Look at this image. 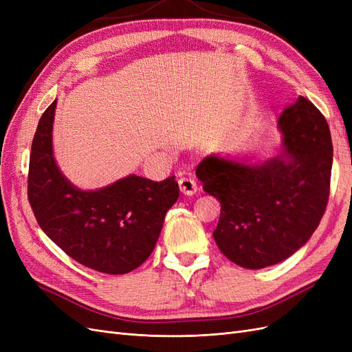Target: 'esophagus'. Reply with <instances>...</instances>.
<instances>
[{
	"mask_svg": "<svg viewBox=\"0 0 352 352\" xmlns=\"http://www.w3.org/2000/svg\"><path fill=\"white\" fill-rule=\"evenodd\" d=\"M197 182L192 177H180L179 179V189L180 192L185 194V195H194L197 192Z\"/></svg>",
	"mask_w": 352,
	"mask_h": 352,
	"instance_id": "1",
	"label": "esophagus"
}]
</instances>
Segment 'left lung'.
I'll use <instances>...</instances> for the list:
<instances>
[{
  "mask_svg": "<svg viewBox=\"0 0 352 352\" xmlns=\"http://www.w3.org/2000/svg\"><path fill=\"white\" fill-rule=\"evenodd\" d=\"M283 151L261 164L211 155L197 176L220 201L212 236L220 251L245 269L280 263L310 239L327 206L333 146L324 116L304 97L279 117Z\"/></svg>",
  "mask_w": 352,
  "mask_h": 352,
  "instance_id": "left-lung-1",
  "label": "left lung"
}]
</instances>
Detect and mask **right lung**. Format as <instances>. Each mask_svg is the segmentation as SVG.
Returning <instances> with one entry per match:
<instances>
[{"instance_id": "add662e5", "label": "right lung", "mask_w": 352, "mask_h": 352, "mask_svg": "<svg viewBox=\"0 0 352 352\" xmlns=\"http://www.w3.org/2000/svg\"><path fill=\"white\" fill-rule=\"evenodd\" d=\"M56 105L41 116L32 141V211L47 236L73 260L101 273H129L151 255L166 212L179 198V185L175 176L154 182L131 175L97 190L73 186L52 157Z\"/></svg>"}]
</instances>
